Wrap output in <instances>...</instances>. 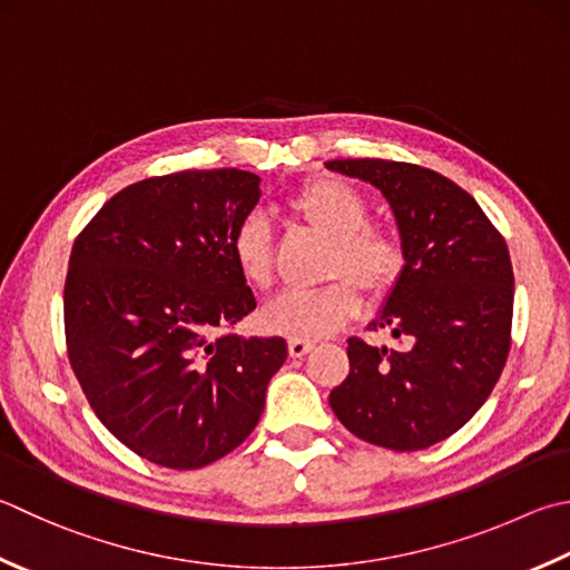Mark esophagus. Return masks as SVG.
I'll return each instance as SVG.
<instances>
[{"instance_id":"obj_1","label":"esophagus","mask_w":570,"mask_h":570,"mask_svg":"<svg viewBox=\"0 0 570 570\" xmlns=\"http://www.w3.org/2000/svg\"><path fill=\"white\" fill-rule=\"evenodd\" d=\"M309 350H315V345H313V342H307V340H289L287 342L289 357H305Z\"/></svg>"}]
</instances>
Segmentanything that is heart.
<instances>
[{
  "mask_svg": "<svg viewBox=\"0 0 570 570\" xmlns=\"http://www.w3.org/2000/svg\"><path fill=\"white\" fill-rule=\"evenodd\" d=\"M289 210L330 238L325 285L287 289L265 305L261 325L289 340H320L360 313V293L382 299L402 281L406 250L400 235L370 223V200L340 178H315L289 198ZM230 257L255 289L273 285V233L263 216L250 213L230 233Z\"/></svg>",
  "mask_w": 570,
  "mask_h": 570,
  "instance_id": "b5f03b06",
  "label": "heart"
}]
</instances>
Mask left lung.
<instances>
[{
    "label": "left lung",
    "instance_id": "left-lung-1",
    "mask_svg": "<svg viewBox=\"0 0 570 570\" xmlns=\"http://www.w3.org/2000/svg\"><path fill=\"white\" fill-rule=\"evenodd\" d=\"M377 186L406 250L374 330L394 347L347 340L350 374L330 406L354 436L416 452L459 432L489 400L511 350L513 267L503 235L454 180L404 160H327ZM370 327V330H372Z\"/></svg>",
    "mask_w": 570,
    "mask_h": 570
}]
</instances>
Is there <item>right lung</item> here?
<instances>
[{
  "label": "right lung",
  "mask_w": 570,
  "mask_h": 570,
  "mask_svg": "<svg viewBox=\"0 0 570 570\" xmlns=\"http://www.w3.org/2000/svg\"><path fill=\"white\" fill-rule=\"evenodd\" d=\"M250 170L144 178L77 235L63 283L71 370L101 424L134 454L200 469L255 429L283 337H240L255 309L230 233L261 198Z\"/></svg>",
  "instance_id": "add662e5"
}]
</instances>
